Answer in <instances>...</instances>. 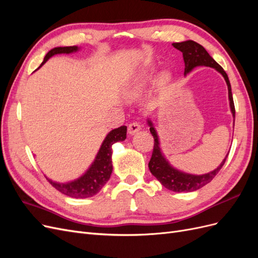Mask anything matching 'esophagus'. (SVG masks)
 I'll return each instance as SVG.
<instances>
[{
	"instance_id": "obj_1",
	"label": "esophagus",
	"mask_w": 258,
	"mask_h": 258,
	"mask_svg": "<svg viewBox=\"0 0 258 258\" xmlns=\"http://www.w3.org/2000/svg\"><path fill=\"white\" fill-rule=\"evenodd\" d=\"M140 129H141V124H140V122L138 121H132L128 124V132L130 135L136 134V132L139 131Z\"/></svg>"
}]
</instances>
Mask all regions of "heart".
<instances>
[{
  "mask_svg": "<svg viewBox=\"0 0 258 258\" xmlns=\"http://www.w3.org/2000/svg\"><path fill=\"white\" fill-rule=\"evenodd\" d=\"M154 79V72H150V73H145L143 75V77H141V83H140V86L145 85L146 83L151 82ZM160 85L161 86H167L170 81H171V74L169 72H163L160 75Z\"/></svg>",
  "mask_w": 258,
  "mask_h": 258,
  "instance_id": "obj_1",
  "label": "heart"
}]
</instances>
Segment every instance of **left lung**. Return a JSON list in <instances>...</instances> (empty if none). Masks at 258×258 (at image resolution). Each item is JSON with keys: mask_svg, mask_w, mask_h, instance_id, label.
I'll list each match as a JSON object with an SVG mask.
<instances>
[{"mask_svg": "<svg viewBox=\"0 0 258 258\" xmlns=\"http://www.w3.org/2000/svg\"><path fill=\"white\" fill-rule=\"evenodd\" d=\"M173 47L182 51L183 58L185 62V72L184 74H187L190 72L194 68L199 67V66H205V67H211L214 68L216 71L220 72L227 83L228 86V96L230 101V108L233 117L236 115L235 110V104H233V99H232V93H231V86L228 80V76L224 71V69L217 63V62L210 56L208 51L205 49L204 46L200 44L194 42V41H185L181 43H173ZM150 123V131L152 136L154 137V150L152 154V158L148 162V168H150L151 173L158 179V181L166 187V188L172 190V191H194L201 188L202 186L210 183L212 179L220 172V170L223 168L224 163L228 157V154L226 156L225 159L222 161V163L218 168H216L214 171L204 175H191L183 173L181 171H177L176 169L172 168L169 162L163 157L161 154L160 147H159V141H158V136L156 134V130L154 129L152 122L148 120Z\"/></svg>", "mask_w": 258, "mask_h": 258, "instance_id": "8db88e82", "label": "left lung"}]
</instances>
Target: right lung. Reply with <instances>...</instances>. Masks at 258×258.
<instances>
[{"label":"right lung","mask_w":258,"mask_h":258,"mask_svg":"<svg viewBox=\"0 0 258 258\" xmlns=\"http://www.w3.org/2000/svg\"><path fill=\"white\" fill-rule=\"evenodd\" d=\"M79 50L77 46H67V47H56L51 49L46 54L44 61L40 68L47 61L53 54L57 53H70ZM127 137V127L121 126L112 130L110 134L106 136L104 141L100 147V151L97 155V157L93 161L91 167L87 170L83 176L75 179L73 182L67 184H60L52 182L51 179L47 178V181L54 187L57 190L67 195L72 198H88L95 196L98 194L102 187L106 184L110 179L113 166H112V145L116 142L123 141Z\"/></svg>","instance_id":"obj_1"}]
</instances>
